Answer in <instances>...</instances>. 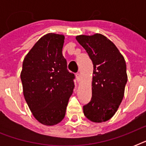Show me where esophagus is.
<instances>
[{
	"instance_id": "esophagus-1",
	"label": "esophagus",
	"mask_w": 146,
	"mask_h": 146,
	"mask_svg": "<svg viewBox=\"0 0 146 146\" xmlns=\"http://www.w3.org/2000/svg\"><path fill=\"white\" fill-rule=\"evenodd\" d=\"M76 80H77L78 82H80V81L82 80V77H81L80 73H76Z\"/></svg>"
}]
</instances>
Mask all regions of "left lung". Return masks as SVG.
I'll return each instance as SVG.
<instances>
[{
    "mask_svg": "<svg viewBox=\"0 0 146 146\" xmlns=\"http://www.w3.org/2000/svg\"><path fill=\"white\" fill-rule=\"evenodd\" d=\"M76 39L93 64L92 96L83 106V113L92 122H105L115 114L124 96L127 82L124 57L111 40L99 33L77 35Z\"/></svg>",
    "mask_w": 146,
    "mask_h": 146,
    "instance_id": "left-lung-1",
    "label": "left lung"
}]
</instances>
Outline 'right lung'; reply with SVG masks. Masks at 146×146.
Masks as SVG:
<instances>
[{
  "mask_svg": "<svg viewBox=\"0 0 146 146\" xmlns=\"http://www.w3.org/2000/svg\"><path fill=\"white\" fill-rule=\"evenodd\" d=\"M64 35L48 33L26 55L20 73L23 96L34 117L54 126L64 118L74 89V74L63 56Z\"/></svg>",
  "mask_w": 146,
  "mask_h": 146,
  "instance_id": "right-lung-1",
  "label": "right lung"
}]
</instances>
